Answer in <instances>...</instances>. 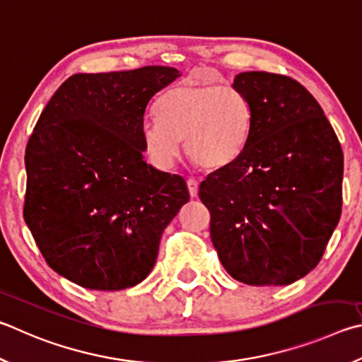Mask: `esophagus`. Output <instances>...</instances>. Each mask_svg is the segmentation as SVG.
<instances>
[{
  "instance_id": "esophagus-1",
  "label": "esophagus",
  "mask_w": 362,
  "mask_h": 362,
  "mask_svg": "<svg viewBox=\"0 0 362 362\" xmlns=\"http://www.w3.org/2000/svg\"><path fill=\"white\" fill-rule=\"evenodd\" d=\"M187 187H188L189 196H192V198H196V196H198V189H199L198 180L193 179V177H189V179L187 180Z\"/></svg>"
}]
</instances>
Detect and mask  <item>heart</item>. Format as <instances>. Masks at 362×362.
Listing matches in <instances>:
<instances>
[{"instance_id": "1", "label": "heart", "mask_w": 362, "mask_h": 362, "mask_svg": "<svg viewBox=\"0 0 362 362\" xmlns=\"http://www.w3.org/2000/svg\"><path fill=\"white\" fill-rule=\"evenodd\" d=\"M156 118L142 127L146 152L168 168L185 139L189 160L204 169H221L244 152L253 128L247 98L233 87L209 82H180L164 91Z\"/></svg>"}]
</instances>
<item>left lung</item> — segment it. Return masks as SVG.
I'll return each mask as SVG.
<instances>
[{"label": "left lung", "mask_w": 362, "mask_h": 362, "mask_svg": "<svg viewBox=\"0 0 362 362\" xmlns=\"http://www.w3.org/2000/svg\"><path fill=\"white\" fill-rule=\"evenodd\" d=\"M233 87L253 112L234 163L201 182L210 238L233 279L290 285L323 256L341 212L344 153L317 100L294 78L240 72Z\"/></svg>", "instance_id": "8db88e82"}]
</instances>
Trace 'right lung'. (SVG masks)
Wrapping results in <instances>:
<instances>
[{
	"label": "right lung",
	"mask_w": 362,
	"mask_h": 362,
	"mask_svg": "<svg viewBox=\"0 0 362 362\" xmlns=\"http://www.w3.org/2000/svg\"><path fill=\"white\" fill-rule=\"evenodd\" d=\"M168 66L74 74L50 98L25 152L23 216L47 264L88 290L134 286L155 266L187 182L146 161L141 131Z\"/></svg>",
	"instance_id": "add662e5"
}]
</instances>
